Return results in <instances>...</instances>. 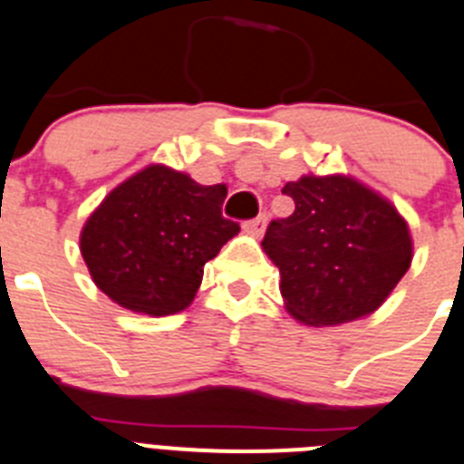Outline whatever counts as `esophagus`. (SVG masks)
<instances>
[{
	"instance_id": "obj_1",
	"label": "esophagus",
	"mask_w": 464,
	"mask_h": 464,
	"mask_svg": "<svg viewBox=\"0 0 464 464\" xmlns=\"http://www.w3.org/2000/svg\"><path fill=\"white\" fill-rule=\"evenodd\" d=\"M264 228H266V214H259L256 219H252L245 224V231L252 233V236H262Z\"/></svg>"
}]
</instances>
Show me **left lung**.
<instances>
[{"instance_id":"obj_1","label":"left lung","mask_w":464,"mask_h":464,"mask_svg":"<svg viewBox=\"0 0 464 464\" xmlns=\"http://www.w3.org/2000/svg\"><path fill=\"white\" fill-rule=\"evenodd\" d=\"M283 193L295 212L268 224L262 247L280 271L287 314L314 328L371 316L411 268L408 221L346 174H304Z\"/></svg>"}]
</instances>
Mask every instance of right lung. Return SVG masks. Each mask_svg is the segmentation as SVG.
I'll return each mask as SVG.
<instances>
[{
  "instance_id": "obj_1",
  "label": "right lung",
  "mask_w": 464,
  "mask_h": 464,
  "mask_svg": "<svg viewBox=\"0 0 464 464\" xmlns=\"http://www.w3.org/2000/svg\"><path fill=\"white\" fill-rule=\"evenodd\" d=\"M224 184L202 186L167 165L124 179L82 226L80 252L96 287L134 314L184 311L205 264L240 233L224 219Z\"/></svg>"
}]
</instances>
